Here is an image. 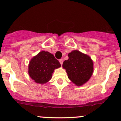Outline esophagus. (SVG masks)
Listing matches in <instances>:
<instances>
[{
    "label": "esophagus",
    "mask_w": 121,
    "mask_h": 121,
    "mask_svg": "<svg viewBox=\"0 0 121 121\" xmlns=\"http://www.w3.org/2000/svg\"><path fill=\"white\" fill-rule=\"evenodd\" d=\"M59 62H60V63L61 64V65H62V64H63V59L59 60Z\"/></svg>",
    "instance_id": "obj_1"
}]
</instances>
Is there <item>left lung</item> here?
Wrapping results in <instances>:
<instances>
[{"label": "left lung", "instance_id": "obj_1", "mask_svg": "<svg viewBox=\"0 0 121 121\" xmlns=\"http://www.w3.org/2000/svg\"><path fill=\"white\" fill-rule=\"evenodd\" d=\"M63 67L65 69L68 78L75 85L81 86L87 82L93 73V61L88 55L78 50H73L68 55Z\"/></svg>", "mask_w": 121, "mask_h": 121}]
</instances>
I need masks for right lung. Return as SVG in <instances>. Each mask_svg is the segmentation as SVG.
<instances>
[{
    "instance_id": "right-lung-1",
    "label": "right lung",
    "mask_w": 121,
    "mask_h": 121,
    "mask_svg": "<svg viewBox=\"0 0 121 121\" xmlns=\"http://www.w3.org/2000/svg\"><path fill=\"white\" fill-rule=\"evenodd\" d=\"M60 67V63L52 54L42 51L31 58L28 73L36 83L43 84L51 80L54 69Z\"/></svg>"
}]
</instances>
